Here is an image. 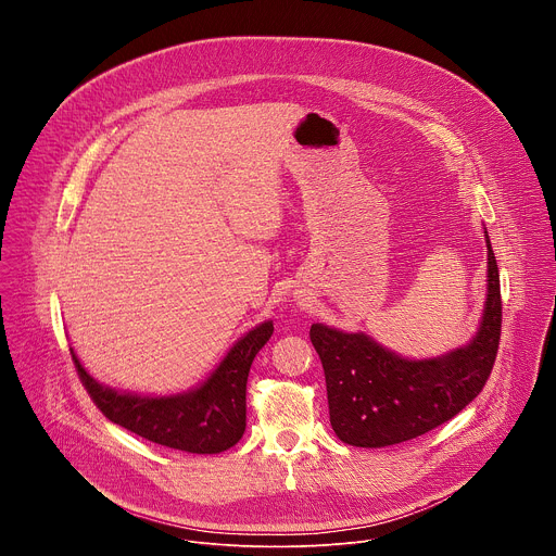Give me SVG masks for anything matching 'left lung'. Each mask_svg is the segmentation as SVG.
<instances>
[{"label":"left lung","mask_w":556,"mask_h":556,"mask_svg":"<svg viewBox=\"0 0 556 556\" xmlns=\"http://www.w3.org/2000/svg\"><path fill=\"white\" fill-rule=\"evenodd\" d=\"M486 232V230H484ZM489 279L478 332L433 358H405L363 332L314 324L309 341L326 371L330 422L341 442L380 448L418 438L457 416L484 389L500 348L502 294L486 232Z\"/></svg>","instance_id":"8db88e82"}]
</instances>
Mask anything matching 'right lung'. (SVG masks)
<instances>
[{"instance_id": "add662e5", "label": "right lung", "mask_w": 556, "mask_h": 556, "mask_svg": "<svg viewBox=\"0 0 556 556\" xmlns=\"http://www.w3.org/2000/svg\"><path fill=\"white\" fill-rule=\"evenodd\" d=\"M264 321L228 350L198 387L172 395H140L94 380L72 352L78 378L108 420L127 431L187 453H222L242 440L247 429V380L257 352L273 337Z\"/></svg>"}]
</instances>
